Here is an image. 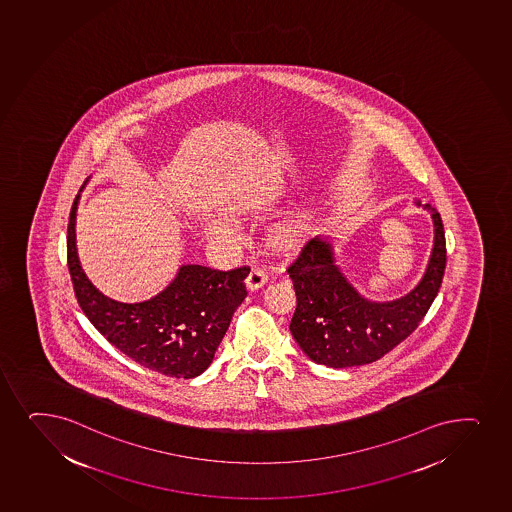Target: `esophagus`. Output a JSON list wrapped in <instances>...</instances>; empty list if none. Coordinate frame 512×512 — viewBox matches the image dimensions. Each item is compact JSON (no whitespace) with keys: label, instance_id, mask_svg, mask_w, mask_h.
Instances as JSON below:
<instances>
[{"label":"esophagus","instance_id":"34e87169","mask_svg":"<svg viewBox=\"0 0 512 512\" xmlns=\"http://www.w3.org/2000/svg\"><path fill=\"white\" fill-rule=\"evenodd\" d=\"M267 274H265L264 269H259V267H253L252 270H250V274H248L247 277V289L248 291H257V289L262 288V286H265V282H267Z\"/></svg>","mask_w":512,"mask_h":512}]
</instances>
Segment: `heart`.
Returning a JSON list of instances; mask_svg holds the SVG:
<instances>
[{"mask_svg": "<svg viewBox=\"0 0 512 512\" xmlns=\"http://www.w3.org/2000/svg\"><path fill=\"white\" fill-rule=\"evenodd\" d=\"M209 231H211V235L216 240L226 242V240L231 238V231L226 226H223V224H211ZM306 235H308V228H306L305 224L294 221V223L284 224L281 228H277L276 233L272 236V242L277 247L288 250V248H296L298 245H301Z\"/></svg>", "mask_w": 512, "mask_h": 512, "instance_id": "obj_1", "label": "heart"}]
</instances>
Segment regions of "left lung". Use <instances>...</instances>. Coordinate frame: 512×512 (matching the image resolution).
<instances>
[{"label":"left lung","instance_id":"8db88e82","mask_svg":"<svg viewBox=\"0 0 512 512\" xmlns=\"http://www.w3.org/2000/svg\"><path fill=\"white\" fill-rule=\"evenodd\" d=\"M424 207L434 221V248L419 286L403 298L388 303L362 298L335 265L332 243L320 236L306 242L289 265L298 301L289 330L311 361L328 368L362 366L414 334L439 293L446 269L443 219L431 204Z\"/></svg>","mask_w":512,"mask_h":512}]
</instances>
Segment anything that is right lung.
<instances>
[{
    "instance_id": "add662e5",
    "label": "right lung",
    "mask_w": 512,
    "mask_h": 512,
    "mask_svg": "<svg viewBox=\"0 0 512 512\" xmlns=\"http://www.w3.org/2000/svg\"><path fill=\"white\" fill-rule=\"evenodd\" d=\"M76 196L68 223V269L78 305L110 344L144 368L170 378H196L213 362L231 316L247 298L248 265L216 270L182 265L155 298L119 303L88 281L76 253Z\"/></svg>"
}]
</instances>
